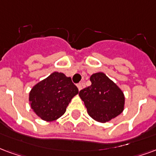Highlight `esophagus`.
<instances>
[{
    "instance_id": "esophagus-1",
    "label": "esophagus",
    "mask_w": 156,
    "mask_h": 156,
    "mask_svg": "<svg viewBox=\"0 0 156 156\" xmlns=\"http://www.w3.org/2000/svg\"><path fill=\"white\" fill-rule=\"evenodd\" d=\"M77 87H78V90L80 91V90L82 89V87H83V85H82V83H78V84H77Z\"/></svg>"
}]
</instances>
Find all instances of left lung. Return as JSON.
Returning <instances> with one entry per match:
<instances>
[{"instance_id": "1", "label": "left lung", "mask_w": 156, "mask_h": 156, "mask_svg": "<svg viewBox=\"0 0 156 156\" xmlns=\"http://www.w3.org/2000/svg\"><path fill=\"white\" fill-rule=\"evenodd\" d=\"M90 81L91 86L79 92L88 115L101 123L110 122L119 116L125 107L122 90L104 73H93Z\"/></svg>"}]
</instances>
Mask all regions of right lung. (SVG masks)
I'll return each instance as SVG.
<instances>
[{"mask_svg":"<svg viewBox=\"0 0 156 156\" xmlns=\"http://www.w3.org/2000/svg\"><path fill=\"white\" fill-rule=\"evenodd\" d=\"M78 93V87L70 77L54 72L31 88L29 101L37 116L45 122H53L65 113L68 105Z\"/></svg>","mask_w":156,"mask_h":156,"instance_id":"1","label":"right lung"}]
</instances>
